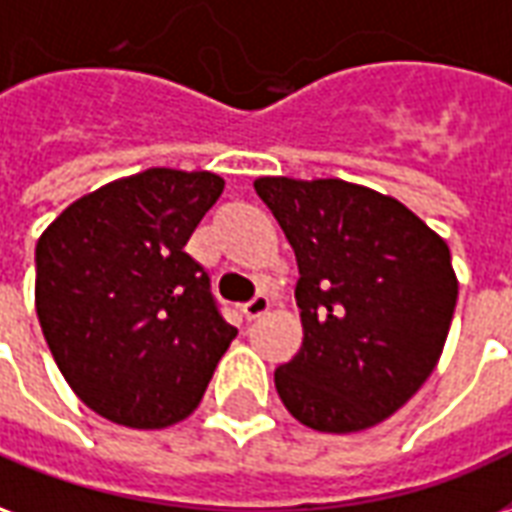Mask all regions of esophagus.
Masks as SVG:
<instances>
[{
	"instance_id": "34e87169",
	"label": "esophagus",
	"mask_w": 512,
	"mask_h": 512,
	"mask_svg": "<svg viewBox=\"0 0 512 512\" xmlns=\"http://www.w3.org/2000/svg\"><path fill=\"white\" fill-rule=\"evenodd\" d=\"M270 308H272L270 297H267V294H256L251 302H245V305H242V313H245V319H259V316H264Z\"/></svg>"
}]
</instances>
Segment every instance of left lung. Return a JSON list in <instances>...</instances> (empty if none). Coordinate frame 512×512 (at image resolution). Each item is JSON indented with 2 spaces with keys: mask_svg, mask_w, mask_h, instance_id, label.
Wrapping results in <instances>:
<instances>
[{
  "mask_svg": "<svg viewBox=\"0 0 512 512\" xmlns=\"http://www.w3.org/2000/svg\"><path fill=\"white\" fill-rule=\"evenodd\" d=\"M297 256L302 346L275 371L294 420L322 434L374 428L442 357L458 278L447 242L406 204L346 179L259 177Z\"/></svg>",
  "mask_w": 512,
  "mask_h": 512,
  "instance_id": "1",
  "label": "left lung"
}]
</instances>
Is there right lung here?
Segmentation results:
<instances>
[{
    "label": "right lung",
    "instance_id": "obj_1",
    "mask_svg": "<svg viewBox=\"0 0 512 512\" xmlns=\"http://www.w3.org/2000/svg\"><path fill=\"white\" fill-rule=\"evenodd\" d=\"M223 185L212 171H138L73 201L37 240L48 349L70 390L111 423L185 420L237 338L185 253Z\"/></svg>",
    "mask_w": 512,
    "mask_h": 512
}]
</instances>
